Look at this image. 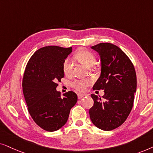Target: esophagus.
Segmentation results:
<instances>
[{
	"instance_id": "obj_1",
	"label": "esophagus",
	"mask_w": 153,
	"mask_h": 153,
	"mask_svg": "<svg viewBox=\"0 0 153 153\" xmlns=\"http://www.w3.org/2000/svg\"><path fill=\"white\" fill-rule=\"evenodd\" d=\"M85 97V95H83V94H78V99H82L83 97Z\"/></svg>"
}]
</instances>
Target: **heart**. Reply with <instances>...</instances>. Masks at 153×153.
<instances>
[{
	"mask_svg": "<svg viewBox=\"0 0 153 153\" xmlns=\"http://www.w3.org/2000/svg\"><path fill=\"white\" fill-rule=\"evenodd\" d=\"M75 58L79 62L82 63L87 67H90L94 64L96 56L92 52L87 50H80L75 54ZM63 71L65 75H69L72 71V64L68 58L66 59L63 62ZM91 81L89 79H76L72 82V87L77 91L83 92L86 91L87 87L91 85Z\"/></svg>",
	"mask_w": 153,
	"mask_h": 153,
	"instance_id": "1",
	"label": "heart"
}]
</instances>
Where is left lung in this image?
<instances>
[{
	"mask_svg": "<svg viewBox=\"0 0 153 153\" xmlns=\"http://www.w3.org/2000/svg\"><path fill=\"white\" fill-rule=\"evenodd\" d=\"M99 53L101 72L93 89L104 90L100 96L91 94L94 105L89 109L92 123L99 129L111 131L123 125L131 112L136 90V75L131 61L117 46L103 42L91 47Z\"/></svg>",
	"mask_w": 153,
	"mask_h": 153,
	"instance_id": "1",
	"label": "left lung"
}]
</instances>
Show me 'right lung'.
Here are the masks:
<instances>
[{
  "instance_id": "add662e5",
  "label": "right lung",
  "mask_w": 153,
  "mask_h": 153,
  "mask_svg": "<svg viewBox=\"0 0 153 153\" xmlns=\"http://www.w3.org/2000/svg\"><path fill=\"white\" fill-rule=\"evenodd\" d=\"M72 48L46 46L38 50L28 60L22 80L28 111L42 129L54 131L68 119L71 108L78 101L74 91L61 97L56 90L57 81L64 77L62 65Z\"/></svg>"
}]
</instances>
